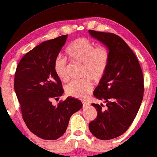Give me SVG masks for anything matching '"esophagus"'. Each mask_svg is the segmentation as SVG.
<instances>
[{
    "label": "esophagus",
    "mask_w": 157,
    "mask_h": 157,
    "mask_svg": "<svg viewBox=\"0 0 157 157\" xmlns=\"http://www.w3.org/2000/svg\"><path fill=\"white\" fill-rule=\"evenodd\" d=\"M82 103H83V107H86V106L88 105V103L86 101H83Z\"/></svg>",
    "instance_id": "esophagus-1"
}]
</instances>
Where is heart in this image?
Listing matches in <instances>:
<instances>
[{
    "label": "heart",
    "mask_w": 157,
    "mask_h": 157,
    "mask_svg": "<svg viewBox=\"0 0 157 157\" xmlns=\"http://www.w3.org/2000/svg\"><path fill=\"white\" fill-rule=\"evenodd\" d=\"M66 53L71 62L82 64L81 76L87 77L68 84L65 88L66 93L76 98H86L94 88L90 79L95 82H99L106 73L110 61L108 49L103 45L95 47L86 38H77L70 43ZM54 71L61 81H67V64L65 59L56 58L54 63Z\"/></svg>",
    "instance_id": "obj_1"
}]
</instances>
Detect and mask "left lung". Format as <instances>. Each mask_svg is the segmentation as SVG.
I'll return each instance as SVG.
<instances>
[{"mask_svg":"<svg viewBox=\"0 0 157 157\" xmlns=\"http://www.w3.org/2000/svg\"><path fill=\"white\" fill-rule=\"evenodd\" d=\"M88 33L105 45L110 54L106 73L94 92L106 106L92 104L98 113L89 129L98 139L112 140L125 132L137 114L144 95L143 74L137 56L121 37L90 29Z\"/></svg>","mask_w":157,"mask_h":157,"instance_id":"1","label":"left lung"}]
</instances>
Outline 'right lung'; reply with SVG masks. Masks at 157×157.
<instances>
[{
  "label": "right lung",
  "instance_id": "obj_1",
  "mask_svg": "<svg viewBox=\"0 0 157 157\" xmlns=\"http://www.w3.org/2000/svg\"><path fill=\"white\" fill-rule=\"evenodd\" d=\"M67 35L45 41L28 52L18 63L14 88L27 127L37 137L55 140L64 134L72 115L82 108L79 100L68 97L55 106L52 98L63 94L54 71V61Z\"/></svg>",
  "mask_w": 157,
  "mask_h": 157
}]
</instances>
